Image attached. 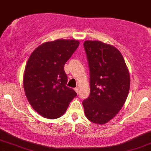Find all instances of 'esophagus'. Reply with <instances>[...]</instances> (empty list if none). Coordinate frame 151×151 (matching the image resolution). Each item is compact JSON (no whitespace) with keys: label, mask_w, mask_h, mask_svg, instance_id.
<instances>
[{"label":"esophagus","mask_w":151,"mask_h":151,"mask_svg":"<svg viewBox=\"0 0 151 151\" xmlns=\"http://www.w3.org/2000/svg\"><path fill=\"white\" fill-rule=\"evenodd\" d=\"M74 90H75V91H76V92H77V93H79V87H76L75 89H74Z\"/></svg>","instance_id":"34e87169"}]
</instances>
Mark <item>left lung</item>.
<instances>
[{"mask_svg": "<svg viewBox=\"0 0 151 151\" xmlns=\"http://www.w3.org/2000/svg\"><path fill=\"white\" fill-rule=\"evenodd\" d=\"M90 71V94L82 102L86 117L105 124L125 103L130 89V74L121 53L101 41L84 42Z\"/></svg>", "mask_w": 151, "mask_h": 151, "instance_id": "8db88e82", "label": "left lung"}]
</instances>
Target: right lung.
Listing matches in <instances>:
<instances>
[{"instance_id":"obj_1","label":"right lung","mask_w":151,"mask_h":151,"mask_svg":"<svg viewBox=\"0 0 151 151\" xmlns=\"http://www.w3.org/2000/svg\"><path fill=\"white\" fill-rule=\"evenodd\" d=\"M79 45L77 40L46 42L38 46L27 60L24 90L31 106L42 116L60 117L77 96L74 89L66 86L67 76L64 66Z\"/></svg>"}]
</instances>
